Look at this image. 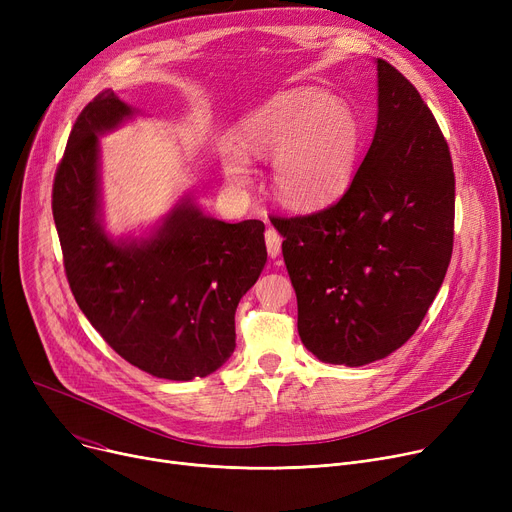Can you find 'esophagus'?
Listing matches in <instances>:
<instances>
[{
    "mask_svg": "<svg viewBox=\"0 0 512 512\" xmlns=\"http://www.w3.org/2000/svg\"><path fill=\"white\" fill-rule=\"evenodd\" d=\"M265 247H267V253H270L272 259L280 257V253H282V236L274 228L265 230Z\"/></svg>",
    "mask_w": 512,
    "mask_h": 512,
    "instance_id": "34e87169",
    "label": "esophagus"
}]
</instances>
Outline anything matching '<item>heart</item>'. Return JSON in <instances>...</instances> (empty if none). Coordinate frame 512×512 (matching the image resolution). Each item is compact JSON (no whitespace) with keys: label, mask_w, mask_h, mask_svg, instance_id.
Segmentation results:
<instances>
[{"label":"heart","mask_w":512,"mask_h":512,"mask_svg":"<svg viewBox=\"0 0 512 512\" xmlns=\"http://www.w3.org/2000/svg\"><path fill=\"white\" fill-rule=\"evenodd\" d=\"M361 147L355 112L328 93L299 87L267 99L240 124L238 143L220 147L226 178L245 188L253 180L247 152L272 159L278 201L292 209L334 203L353 180Z\"/></svg>","instance_id":"1"}]
</instances>
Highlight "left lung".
<instances>
[{"label": "left lung", "instance_id": "1", "mask_svg": "<svg viewBox=\"0 0 512 512\" xmlns=\"http://www.w3.org/2000/svg\"><path fill=\"white\" fill-rule=\"evenodd\" d=\"M378 66V124L332 207L272 218L297 292L299 336L319 361L361 367L388 357L423 321L444 282L454 234V172L417 89Z\"/></svg>", "mask_w": 512, "mask_h": 512}]
</instances>
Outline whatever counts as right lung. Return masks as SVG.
Masks as SVG:
<instances>
[{
  "mask_svg": "<svg viewBox=\"0 0 512 512\" xmlns=\"http://www.w3.org/2000/svg\"><path fill=\"white\" fill-rule=\"evenodd\" d=\"M137 114L110 89L80 112L53 180V220L91 326L130 365L188 382L234 353L236 307L267 261L265 226L220 222L184 195L147 236L107 234L99 137Z\"/></svg>",
  "mask_w": 512,
  "mask_h": 512,
  "instance_id": "obj_1",
  "label": "right lung"
}]
</instances>
